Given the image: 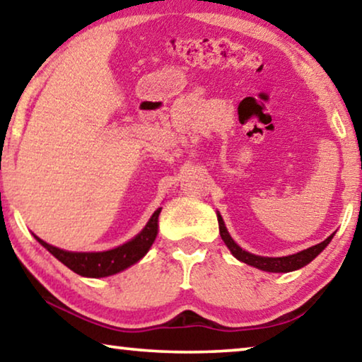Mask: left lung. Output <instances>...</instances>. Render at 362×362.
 I'll list each match as a JSON object with an SVG mask.
<instances>
[{"label": "left lung", "mask_w": 362, "mask_h": 362, "mask_svg": "<svg viewBox=\"0 0 362 362\" xmlns=\"http://www.w3.org/2000/svg\"><path fill=\"white\" fill-rule=\"evenodd\" d=\"M217 221H219L221 237L223 240V243L227 245V248L230 250V253L237 257L238 261L248 264V266H253L256 269H261V271H266V272H291V271H296V269L305 267L306 264L311 262L314 257L317 256L320 251H322L325 246L330 243V240L334 238V235H335V233H332L330 237L325 238L322 243L314 245V246H311V248L303 250L296 255L282 256V257H264V256L251 255V253H248V251L240 248V246L233 242L230 233L227 232L226 223H223L221 214H217Z\"/></svg>", "instance_id": "1"}]
</instances>
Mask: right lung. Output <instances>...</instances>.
<instances>
[{"instance_id": "obj_1", "label": "right lung", "mask_w": 362, "mask_h": 362, "mask_svg": "<svg viewBox=\"0 0 362 362\" xmlns=\"http://www.w3.org/2000/svg\"><path fill=\"white\" fill-rule=\"evenodd\" d=\"M160 209L158 208L148 221L145 228L132 238L130 242L117 246L114 250L107 251H96V253H74V251H66L61 248H56L53 245H48L33 235L38 240L40 245H43L56 259H59L64 266H67L71 271H74L83 277H107V275H114L124 269L134 266L139 262L143 256L148 253L151 248L158 235V217L160 214Z\"/></svg>"}]
</instances>
